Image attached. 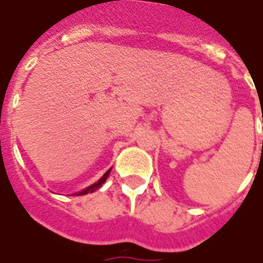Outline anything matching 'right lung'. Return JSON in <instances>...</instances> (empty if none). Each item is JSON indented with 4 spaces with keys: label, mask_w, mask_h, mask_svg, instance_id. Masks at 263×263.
Returning <instances> with one entry per match:
<instances>
[{
    "label": "right lung",
    "mask_w": 263,
    "mask_h": 263,
    "mask_svg": "<svg viewBox=\"0 0 263 263\" xmlns=\"http://www.w3.org/2000/svg\"><path fill=\"white\" fill-rule=\"evenodd\" d=\"M109 172H110V170H109V171L105 172V175H103L102 178H101V179H99V181L97 182V183H93V185H91V186L87 187L85 191H82V192H80V193H78V195H87V193H89V192H93L95 189H98V187H99V186H101V185H102L103 182L106 181V178H108V176H109Z\"/></svg>",
    "instance_id": "add662e5"
}]
</instances>
